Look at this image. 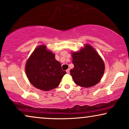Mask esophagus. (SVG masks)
Listing matches in <instances>:
<instances>
[{
	"mask_svg": "<svg viewBox=\"0 0 129 129\" xmlns=\"http://www.w3.org/2000/svg\"><path fill=\"white\" fill-rule=\"evenodd\" d=\"M66 72H67V73H68V74L70 73V69H68L66 70Z\"/></svg>",
	"mask_w": 129,
	"mask_h": 129,
	"instance_id": "1",
	"label": "esophagus"
}]
</instances>
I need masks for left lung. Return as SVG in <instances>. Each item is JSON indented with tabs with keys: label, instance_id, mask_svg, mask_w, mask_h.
<instances>
[{
	"label": "left lung",
	"instance_id": "obj_1",
	"mask_svg": "<svg viewBox=\"0 0 129 129\" xmlns=\"http://www.w3.org/2000/svg\"><path fill=\"white\" fill-rule=\"evenodd\" d=\"M74 68L70 71L75 83L88 88L97 84L104 72V63L92 47L87 44L78 52L72 53Z\"/></svg>",
	"mask_w": 129,
	"mask_h": 129
}]
</instances>
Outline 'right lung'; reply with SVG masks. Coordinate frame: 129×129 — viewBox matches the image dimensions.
Here are the masks:
<instances>
[{
    "label": "right lung",
    "mask_w": 129,
    "mask_h": 129,
    "mask_svg": "<svg viewBox=\"0 0 129 129\" xmlns=\"http://www.w3.org/2000/svg\"><path fill=\"white\" fill-rule=\"evenodd\" d=\"M28 79L33 86L43 91H50L58 86L66 72L45 46L38 47L28 58L25 66Z\"/></svg>",
    "instance_id": "1"
}]
</instances>
